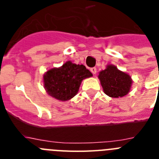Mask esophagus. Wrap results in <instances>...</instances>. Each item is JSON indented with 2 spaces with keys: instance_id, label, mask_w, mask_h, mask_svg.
Returning a JSON list of instances; mask_svg holds the SVG:
<instances>
[{
  "instance_id": "obj_1",
  "label": "esophagus",
  "mask_w": 159,
  "mask_h": 159,
  "mask_svg": "<svg viewBox=\"0 0 159 159\" xmlns=\"http://www.w3.org/2000/svg\"><path fill=\"white\" fill-rule=\"evenodd\" d=\"M91 71H92V73L93 75H95V74H96V67H92V68H91Z\"/></svg>"
}]
</instances>
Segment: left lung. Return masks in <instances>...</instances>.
Here are the masks:
<instances>
[{"label":"left lung","mask_w":159,"mask_h":159,"mask_svg":"<svg viewBox=\"0 0 159 159\" xmlns=\"http://www.w3.org/2000/svg\"><path fill=\"white\" fill-rule=\"evenodd\" d=\"M104 93L111 98L123 97L130 92L132 86L131 77L113 64L107 65L98 75Z\"/></svg>","instance_id":"obj_1"}]
</instances>
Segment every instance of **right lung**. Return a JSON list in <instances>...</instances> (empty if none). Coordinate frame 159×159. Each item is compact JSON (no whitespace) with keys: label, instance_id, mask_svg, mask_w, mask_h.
<instances>
[{"label":"right lung","instance_id":"obj_1","mask_svg":"<svg viewBox=\"0 0 159 159\" xmlns=\"http://www.w3.org/2000/svg\"><path fill=\"white\" fill-rule=\"evenodd\" d=\"M92 76L85 66L68 60L61 67H53L43 74V88L50 96L64 102L72 99L78 93L82 81Z\"/></svg>","mask_w":159,"mask_h":159}]
</instances>
